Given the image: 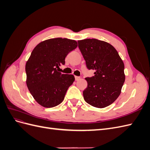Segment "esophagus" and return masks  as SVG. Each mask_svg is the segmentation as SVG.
<instances>
[{"label":"esophagus","mask_w":150,"mask_h":150,"mask_svg":"<svg viewBox=\"0 0 150 150\" xmlns=\"http://www.w3.org/2000/svg\"><path fill=\"white\" fill-rule=\"evenodd\" d=\"M81 79V78L79 76H75V80L76 81H78V80H79Z\"/></svg>","instance_id":"obj_1"}]
</instances>
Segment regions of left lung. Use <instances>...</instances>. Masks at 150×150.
<instances>
[{
  "instance_id": "obj_1",
  "label": "left lung",
  "mask_w": 150,
  "mask_h": 150,
  "mask_svg": "<svg viewBox=\"0 0 150 150\" xmlns=\"http://www.w3.org/2000/svg\"><path fill=\"white\" fill-rule=\"evenodd\" d=\"M78 42L86 67L95 70L94 76L85 78V101L98 108L110 106L120 96L125 83L123 62L115 48L106 42L86 39Z\"/></svg>"
}]
</instances>
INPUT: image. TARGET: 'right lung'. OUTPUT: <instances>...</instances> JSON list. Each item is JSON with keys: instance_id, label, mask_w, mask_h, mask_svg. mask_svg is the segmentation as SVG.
Instances as JSON below:
<instances>
[{"instance_id": "obj_1", "label": "right lung", "mask_w": 150, "mask_h": 150, "mask_svg": "<svg viewBox=\"0 0 150 150\" xmlns=\"http://www.w3.org/2000/svg\"><path fill=\"white\" fill-rule=\"evenodd\" d=\"M78 46L74 40L54 38L42 41L33 49L25 64L26 84L40 105L52 108L61 104L74 81L72 74H64L56 67L65 64V58Z\"/></svg>"}]
</instances>
